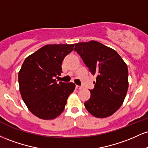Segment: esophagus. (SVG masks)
I'll use <instances>...</instances> for the list:
<instances>
[{
    "label": "esophagus",
    "mask_w": 148,
    "mask_h": 148,
    "mask_svg": "<svg viewBox=\"0 0 148 148\" xmlns=\"http://www.w3.org/2000/svg\"><path fill=\"white\" fill-rule=\"evenodd\" d=\"M83 87L81 86H77V85H76V89H78V90H80V89H81V88H82Z\"/></svg>",
    "instance_id": "1"
}]
</instances>
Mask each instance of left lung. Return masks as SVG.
Here are the masks:
<instances>
[{"label": "left lung", "mask_w": 148, "mask_h": 148, "mask_svg": "<svg viewBox=\"0 0 148 148\" xmlns=\"http://www.w3.org/2000/svg\"><path fill=\"white\" fill-rule=\"evenodd\" d=\"M74 46V51L91 74L97 76L85 107L96 118L113 115L122 106L128 90L127 64L115 50L97 41L80 42Z\"/></svg>", "instance_id": "left-lung-1"}]
</instances>
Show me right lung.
<instances>
[{
	"label": "right lung",
	"mask_w": 148,
	"mask_h": 148,
	"mask_svg": "<svg viewBox=\"0 0 148 148\" xmlns=\"http://www.w3.org/2000/svg\"><path fill=\"white\" fill-rule=\"evenodd\" d=\"M72 45H48L25 59L18 72L19 91L29 111L43 120L57 118L75 89L73 83L56 82L62 73V62L72 52Z\"/></svg>",
	"instance_id": "obj_1"
}]
</instances>
